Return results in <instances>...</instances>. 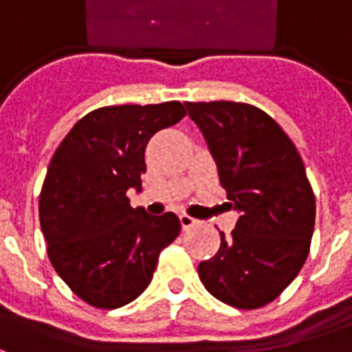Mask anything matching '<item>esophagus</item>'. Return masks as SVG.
Masks as SVG:
<instances>
[{"label":"esophagus","mask_w":352,"mask_h":352,"mask_svg":"<svg viewBox=\"0 0 352 352\" xmlns=\"http://www.w3.org/2000/svg\"><path fill=\"white\" fill-rule=\"evenodd\" d=\"M179 221H181V226H183V230H190L199 224V221H196V219H192L190 214H184V213L179 214Z\"/></svg>","instance_id":"esophagus-1"}]
</instances>
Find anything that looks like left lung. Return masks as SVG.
I'll return each instance as SVG.
<instances>
[{"label":"left lung","mask_w":352,"mask_h":352,"mask_svg":"<svg viewBox=\"0 0 352 352\" xmlns=\"http://www.w3.org/2000/svg\"><path fill=\"white\" fill-rule=\"evenodd\" d=\"M213 156L230 206L239 213L232 236L198 265L211 294L237 309L273 302L309 254L315 196L302 156L264 111L236 101L184 103Z\"/></svg>","instance_id":"obj_1"}]
</instances>
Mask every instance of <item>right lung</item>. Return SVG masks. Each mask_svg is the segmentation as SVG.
<instances>
[{
  "label": "right lung",
  "instance_id": "obj_1",
  "mask_svg": "<svg viewBox=\"0 0 352 352\" xmlns=\"http://www.w3.org/2000/svg\"><path fill=\"white\" fill-rule=\"evenodd\" d=\"M184 115L179 101L96 109L50 160L39 196L50 264L94 307L133 302L153 279L162 249L181 232L175 213L133 209L126 192H141L148 139Z\"/></svg>",
  "mask_w": 352,
  "mask_h": 352
}]
</instances>
